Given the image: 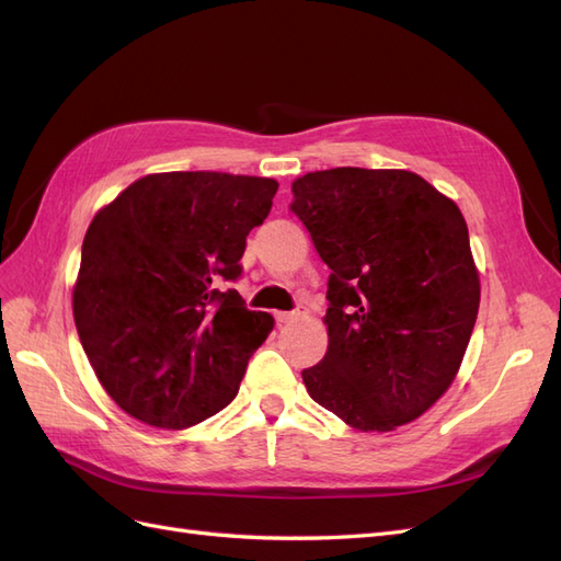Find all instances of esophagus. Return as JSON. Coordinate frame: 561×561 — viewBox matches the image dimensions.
Instances as JSON below:
<instances>
[{
  "label": "esophagus",
  "instance_id": "esophagus-1",
  "mask_svg": "<svg viewBox=\"0 0 561 561\" xmlns=\"http://www.w3.org/2000/svg\"><path fill=\"white\" fill-rule=\"evenodd\" d=\"M304 313H307V311H301V309H295V311H276L274 318H276L278 325H287V322H293V320L301 318Z\"/></svg>",
  "mask_w": 561,
  "mask_h": 561
}]
</instances>
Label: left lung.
<instances>
[{"instance_id":"left-lung-1","label":"left lung","mask_w":561,"mask_h":561,"mask_svg":"<svg viewBox=\"0 0 561 561\" xmlns=\"http://www.w3.org/2000/svg\"><path fill=\"white\" fill-rule=\"evenodd\" d=\"M293 194L332 268L328 353L301 371L309 396L365 433L404 426L451 386L478 318L466 219L410 171L332 168Z\"/></svg>"}]
</instances>
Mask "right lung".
Listing matches in <instances>:
<instances>
[{
  "label": "right lung",
  "instance_id": "add662e5",
  "mask_svg": "<svg viewBox=\"0 0 561 561\" xmlns=\"http://www.w3.org/2000/svg\"><path fill=\"white\" fill-rule=\"evenodd\" d=\"M276 192L271 178L157 173L93 217L75 322L95 377L133 419L190 428L239 393L274 318L222 283L241 278L245 236Z\"/></svg>",
  "mask_w": 561,
  "mask_h": 561
}]
</instances>
